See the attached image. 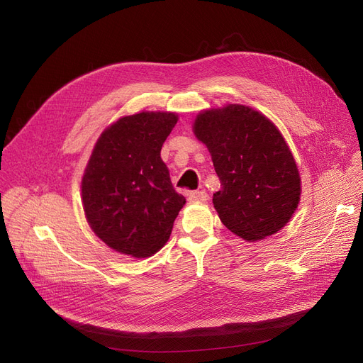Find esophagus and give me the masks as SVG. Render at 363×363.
I'll return each mask as SVG.
<instances>
[{
	"label": "esophagus",
	"mask_w": 363,
	"mask_h": 363,
	"mask_svg": "<svg viewBox=\"0 0 363 363\" xmlns=\"http://www.w3.org/2000/svg\"><path fill=\"white\" fill-rule=\"evenodd\" d=\"M186 196H188V201H191V203H194V201L204 203L208 200V196L206 191H191Z\"/></svg>",
	"instance_id": "34e87169"
}]
</instances>
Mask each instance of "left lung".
Instances as JSON below:
<instances>
[{
    "label": "left lung",
    "mask_w": 363,
    "mask_h": 363,
    "mask_svg": "<svg viewBox=\"0 0 363 363\" xmlns=\"http://www.w3.org/2000/svg\"><path fill=\"white\" fill-rule=\"evenodd\" d=\"M194 134L220 179L213 204L222 223L250 242L286 226L301 200V177L272 121L250 106L226 105L199 113Z\"/></svg>",
    "instance_id": "8db88e82"
}]
</instances>
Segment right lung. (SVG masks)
Here are the masks:
<instances>
[{
  "mask_svg": "<svg viewBox=\"0 0 363 363\" xmlns=\"http://www.w3.org/2000/svg\"><path fill=\"white\" fill-rule=\"evenodd\" d=\"M178 123L174 112L118 119L96 141L82 179L86 219L104 242L135 258L157 252L185 204L160 157Z\"/></svg>",
  "mask_w": 363,
  "mask_h": 363,
  "instance_id": "add662e5",
  "label": "right lung"
}]
</instances>
